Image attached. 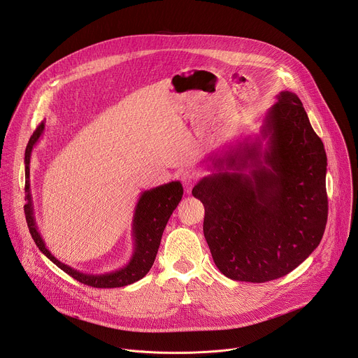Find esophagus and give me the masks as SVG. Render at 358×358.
Segmentation results:
<instances>
[{
  "instance_id": "1",
  "label": "esophagus",
  "mask_w": 358,
  "mask_h": 358,
  "mask_svg": "<svg viewBox=\"0 0 358 358\" xmlns=\"http://www.w3.org/2000/svg\"><path fill=\"white\" fill-rule=\"evenodd\" d=\"M198 180H199V174L195 173V171H187V173H184V174L181 176L182 187H184V189H185L187 194L191 192L192 187L198 182Z\"/></svg>"
}]
</instances>
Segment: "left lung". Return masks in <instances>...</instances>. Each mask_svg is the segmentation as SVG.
<instances>
[{"mask_svg":"<svg viewBox=\"0 0 358 358\" xmlns=\"http://www.w3.org/2000/svg\"><path fill=\"white\" fill-rule=\"evenodd\" d=\"M276 97L259 134L214 151L213 174L192 188L206 208L213 259L232 280L264 283L287 275L326 229L324 145L300 99L289 90Z\"/></svg>","mask_w":358,"mask_h":358,"instance_id":"8db88e82","label":"left lung"}]
</instances>
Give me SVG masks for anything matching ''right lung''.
<instances>
[{"label":"right lung","mask_w":358,"mask_h":358,"mask_svg":"<svg viewBox=\"0 0 358 358\" xmlns=\"http://www.w3.org/2000/svg\"><path fill=\"white\" fill-rule=\"evenodd\" d=\"M43 130H45V123L42 122L28 141V145L25 150V162H24L25 163V192H27L25 195L27 203L24 210H25V218H27L31 236L36 243L38 249L49 261H52L65 273L79 280L80 283L92 287H100V289L122 287L140 280L147 275L152 264H155L164 228L173 211L177 208L178 202L182 198L181 182L171 181L164 185L147 189L141 192V195L138 196V201L134 208L133 224H131L134 246H133V255L127 265H124L120 269L100 273V275L83 273L78 269H73L69 265L62 264L49 252L35 222L34 203H32V195L29 188V162H31L32 150L35 144L39 141V137L42 136Z\"/></svg>","instance_id":"add662e5"}]
</instances>
